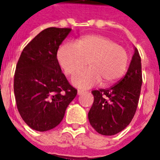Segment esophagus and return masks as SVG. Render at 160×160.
I'll list each match as a JSON object with an SVG mask.
<instances>
[{
	"mask_svg": "<svg viewBox=\"0 0 160 160\" xmlns=\"http://www.w3.org/2000/svg\"><path fill=\"white\" fill-rule=\"evenodd\" d=\"M85 90H83V89H78V91H77V93H78V94H79V95H80V94H83V93H85Z\"/></svg>",
	"mask_w": 160,
	"mask_h": 160,
	"instance_id": "esophagus-1",
	"label": "esophagus"
}]
</instances>
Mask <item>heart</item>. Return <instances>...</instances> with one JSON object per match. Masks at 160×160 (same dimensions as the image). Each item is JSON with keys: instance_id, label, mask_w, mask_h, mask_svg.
<instances>
[{"instance_id": "1", "label": "heart", "mask_w": 160, "mask_h": 160, "mask_svg": "<svg viewBox=\"0 0 160 160\" xmlns=\"http://www.w3.org/2000/svg\"><path fill=\"white\" fill-rule=\"evenodd\" d=\"M58 60L65 73L80 88H89L101 80L104 84L115 82L124 75L128 66V53L122 46L102 35H86L76 44L66 42L58 52Z\"/></svg>"}]
</instances>
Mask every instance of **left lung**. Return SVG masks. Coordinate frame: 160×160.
I'll return each mask as SVG.
<instances>
[{
	"instance_id": "8db88e82",
	"label": "left lung",
	"mask_w": 160,
	"mask_h": 160,
	"mask_svg": "<svg viewBox=\"0 0 160 160\" xmlns=\"http://www.w3.org/2000/svg\"><path fill=\"white\" fill-rule=\"evenodd\" d=\"M141 84V60L135 48L125 76L108 89L92 91L93 102L88 118L93 129L103 136H112L125 129L136 113Z\"/></svg>"
}]
</instances>
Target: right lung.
Returning a JSON list of instances; mask_svg holds the SVG:
<instances>
[{"label": "right lung", "instance_id": "right-lung-1", "mask_svg": "<svg viewBox=\"0 0 160 160\" xmlns=\"http://www.w3.org/2000/svg\"><path fill=\"white\" fill-rule=\"evenodd\" d=\"M71 30L44 29L27 44L17 62L14 78L17 108L24 122L35 131L57 127L77 94L57 58L59 46Z\"/></svg>", "mask_w": 160, "mask_h": 160}]
</instances>
